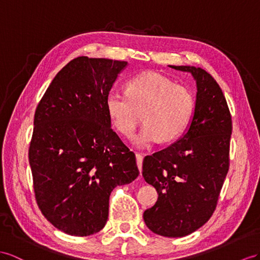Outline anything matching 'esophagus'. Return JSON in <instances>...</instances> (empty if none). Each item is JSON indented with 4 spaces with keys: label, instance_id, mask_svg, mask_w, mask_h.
Listing matches in <instances>:
<instances>
[{
    "label": "esophagus",
    "instance_id": "1",
    "mask_svg": "<svg viewBox=\"0 0 260 260\" xmlns=\"http://www.w3.org/2000/svg\"><path fill=\"white\" fill-rule=\"evenodd\" d=\"M143 159H144V155L137 152V154H136V162H137L138 169H139V172H141V174H142V167H143Z\"/></svg>",
    "mask_w": 260,
    "mask_h": 260
}]
</instances>
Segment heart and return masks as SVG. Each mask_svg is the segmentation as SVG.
Segmentation results:
<instances>
[{"instance_id":"obj_1","label":"heart","mask_w":260,"mask_h":260,"mask_svg":"<svg viewBox=\"0 0 260 260\" xmlns=\"http://www.w3.org/2000/svg\"><path fill=\"white\" fill-rule=\"evenodd\" d=\"M194 108L190 89L157 72L133 77L126 82V93L111 90L105 98L113 127L125 137L134 135L143 114L145 125L135 138L138 147L177 141L189 126Z\"/></svg>"}]
</instances>
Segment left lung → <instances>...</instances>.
Segmentation results:
<instances>
[{
	"instance_id": "8db88e82",
	"label": "left lung",
	"mask_w": 260,
	"mask_h": 260,
	"mask_svg": "<svg viewBox=\"0 0 260 260\" xmlns=\"http://www.w3.org/2000/svg\"><path fill=\"white\" fill-rule=\"evenodd\" d=\"M169 67L190 72L196 80V108L176 143L144 158L143 177L158 193L144 221L155 234L183 237L208 222L216 208L230 167L232 117L210 73L190 66Z\"/></svg>"
}]
</instances>
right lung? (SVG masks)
<instances>
[{
	"instance_id": "1",
	"label": "right lung",
	"mask_w": 260,
	"mask_h": 260,
	"mask_svg": "<svg viewBox=\"0 0 260 260\" xmlns=\"http://www.w3.org/2000/svg\"><path fill=\"white\" fill-rule=\"evenodd\" d=\"M126 66L105 58L73 59L36 109L28 152L36 201L68 235L101 231L113 189L139 175L135 154L111 128L105 110L106 94Z\"/></svg>"
}]
</instances>
